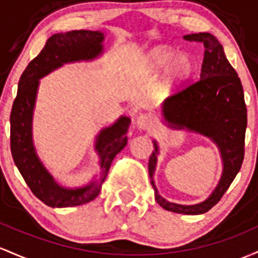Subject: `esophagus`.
<instances>
[{
	"label": "esophagus",
	"instance_id": "obj_1",
	"mask_svg": "<svg viewBox=\"0 0 258 258\" xmlns=\"http://www.w3.org/2000/svg\"><path fill=\"white\" fill-rule=\"evenodd\" d=\"M137 125L141 130H149L155 125V120L151 115L149 114H140L137 119Z\"/></svg>",
	"mask_w": 258,
	"mask_h": 258
}]
</instances>
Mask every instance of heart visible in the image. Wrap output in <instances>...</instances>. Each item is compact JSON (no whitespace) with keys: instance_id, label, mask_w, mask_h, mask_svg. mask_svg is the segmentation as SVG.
<instances>
[{"instance_id":"obj_1","label":"heart","mask_w":258,"mask_h":258,"mask_svg":"<svg viewBox=\"0 0 258 258\" xmlns=\"http://www.w3.org/2000/svg\"><path fill=\"white\" fill-rule=\"evenodd\" d=\"M163 66L164 82L173 84L180 82L191 73L194 63L191 58L185 53L174 54V50L167 46H158L147 52L141 62V68L149 74H155Z\"/></svg>"}]
</instances>
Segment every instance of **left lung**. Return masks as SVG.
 I'll list each match as a JSON object with an SVG mask.
<instances>
[{
    "mask_svg": "<svg viewBox=\"0 0 258 258\" xmlns=\"http://www.w3.org/2000/svg\"><path fill=\"white\" fill-rule=\"evenodd\" d=\"M184 39L204 43L201 74L198 80L180 86L167 98L163 105L164 119L173 128L185 126L212 139L221 150L224 169L212 195L194 206L172 204L158 195L153 181L158 153L155 141V151L149 161V173L155 199L160 206L170 212L201 215L218 204L241 168L245 156L247 109L240 78L225 57L217 37L210 33H199L185 35Z\"/></svg>",
    "mask_w": 258,
    "mask_h": 258,
    "instance_id": "obj_1",
    "label": "left lung"
}]
</instances>
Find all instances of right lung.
Masks as SVG:
<instances>
[{
	"instance_id": "1",
	"label": "right lung",
	"mask_w": 258,
	"mask_h": 258,
	"mask_svg": "<svg viewBox=\"0 0 258 258\" xmlns=\"http://www.w3.org/2000/svg\"><path fill=\"white\" fill-rule=\"evenodd\" d=\"M103 34L73 30L52 35L42 51L29 63L18 83V92L11 112V152L13 161L31 192L50 207H72L90 202L101 191L103 181L118 152L124 149L130 120L121 117L98 134L96 150L101 157V174L88 186L64 189L59 186L37 158L31 140V118L39 79L67 62L92 59L102 51Z\"/></svg>"
}]
</instances>
